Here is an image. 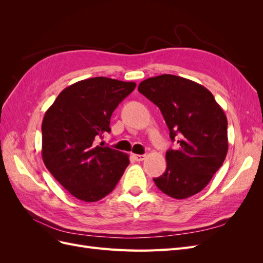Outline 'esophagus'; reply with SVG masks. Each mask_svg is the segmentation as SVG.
Instances as JSON below:
<instances>
[{
	"label": "esophagus",
	"mask_w": 263,
	"mask_h": 263,
	"mask_svg": "<svg viewBox=\"0 0 263 263\" xmlns=\"http://www.w3.org/2000/svg\"><path fill=\"white\" fill-rule=\"evenodd\" d=\"M133 157L135 158V160L136 161H142V160H145V158H146L145 155H134Z\"/></svg>",
	"instance_id": "esophagus-1"
}]
</instances>
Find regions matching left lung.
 <instances>
[{
	"mask_svg": "<svg viewBox=\"0 0 263 263\" xmlns=\"http://www.w3.org/2000/svg\"><path fill=\"white\" fill-rule=\"evenodd\" d=\"M138 91L160 108L171 140L179 144L166 151V169L154 179L156 185L178 200L201 192L227 155L224 110L206 87L178 76L146 79Z\"/></svg>",
	"mask_w": 263,
	"mask_h": 263,
	"instance_id": "8db88e82",
	"label": "left lung"
}]
</instances>
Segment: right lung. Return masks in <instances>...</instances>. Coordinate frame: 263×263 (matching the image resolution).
Segmentation results:
<instances>
[{
  "label": "right lung",
  "mask_w": 263,
  "mask_h": 263,
  "mask_svg": "<svg viewBox=\"0 0 263 263\" xmlns=\"http://www.w3.org/2000/svg\"><path fill=\"white\" fill-rule=\"evenodd\" d=\"M136 83L105 77L66 87L43 119L42 155L46 168L69 193L97 202L115 189L129 157L94 140L109 133L110 116Z\"/></svg>",
  "instance_id": "obj_1"
}]
</instances>
